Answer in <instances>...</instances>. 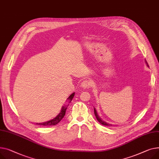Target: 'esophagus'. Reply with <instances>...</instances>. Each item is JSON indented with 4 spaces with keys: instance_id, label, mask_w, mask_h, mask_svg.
Here are the masks:
<instances>
[{
    "instance_id": "34e87169",
    "label": "esophagus",
    "mask_w": 159,
    "mask_h": 159,
    "mask_svg": "<svg viewBox=\"0 0 159 159\" xmlns=\"http://www.w3.org/2000/svg\"><path fill=\"white\" fill-rule=\"evenodd\" d=\"M81 87L82 88H89L90 87H91V82L88 80H84L82 83H81Z\"/></svg>"
}]
</instances>
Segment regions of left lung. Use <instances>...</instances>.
<instances>
[{"label": "left lung", "mask_w": 159, "mask_h": 159, "mask_svg": "<svg viewBox=\"0 0 159 159\" xmlns=\"http://www.w3.org/2000/svg\"><path fill=\"white\" fill-rule=\"evenodd\" d=\"M144 61H145V63H146V66H147L148 67H149V66H148V62H146V61L145 60ZM94 112L95 116H96V118H97V121H98L100 124H102V125H105V126H112V124H110V123H107V122H105V121H103V120L100 117V116H98V113H97V110H96V109H95V108H94Z\"/></svg>", "instance_id": "left-lung-1"}]
</instances>
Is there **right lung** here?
<instances>
[{
    "label": "right lung",
    "instance_id": "add662e5",
    "mask_svg": "<svg viewBox=\"0 0 159 159\" xmlns=\"http://www.w3.org/2000/svg\"><path fill=\"white\" fill-rule=\"evenodd\" d=\"M74 96H75V93H73L72 94H71L69 97L67 98V100H68L69 103H70L72 100V99L73 98ZM68 105H63V106L61 108V112L56 116V117L54 118H53L49 121H45V122H42V123H37L36 125H43V126H52V125H57V123H59L61 120L64 118V116L65 115V113H66V111L68 107Z\"/></svg>",
    "mask_w": 159,
    "mask_h": 159
}]
</instances>
